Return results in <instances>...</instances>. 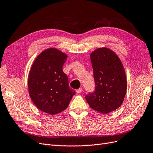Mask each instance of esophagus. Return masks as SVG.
<instances>
[{"instance_id": "34e87169", "label": "esophagus", "mask_w": 153, "mask_h": 153, "mask_svg": "<svg viewBox=\"0 0 153 153\" xmlns=\"http://www.w3.org/2000/svg\"><path fill=\"white\" fill-rule=\"evenodd\" d=\"M82 91H83V89L79 88V89H78L76 90V93H82Z\"/></svg>"}]
</instances>
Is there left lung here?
Returning a JSON list of instances; mask_svg holds the SVG:
<instances>
[{
	"label": "left lung",
	"mask_w": 153,
	"mask_h": 153,
	"mask_svg": "<svg viewBox=\"0 0 153 153\" xmlns=\"http://www.w3.org/2000/svg\"><path fill=\"white\" fill-rule=\"evenodd\" d=\"M90 58L96 88L85 100L91 108L107 114L120 107L124 100L127 86L124 68L118 55L107 48L95 49Z\"/></svg>",
	"instance_id": "obj_1"
}]
</instances>
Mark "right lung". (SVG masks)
<instances>
[{"label":"right lung","instance_id":"obj_1","mask_svg":"<svg viewBox=\"0 0 153 153\" xmlns=\"http://www.w3.org/2000/svg\"><path fill=\"white\" fill-rule=\"evenodd\" d=\"M67 57L56 48H49L40 53L31 65L29 94L37 108L46 113L54 115L64 111L75 94L62 70Z\"/></svg>","mask_w":153,"mask_h":153}]
</instances>
